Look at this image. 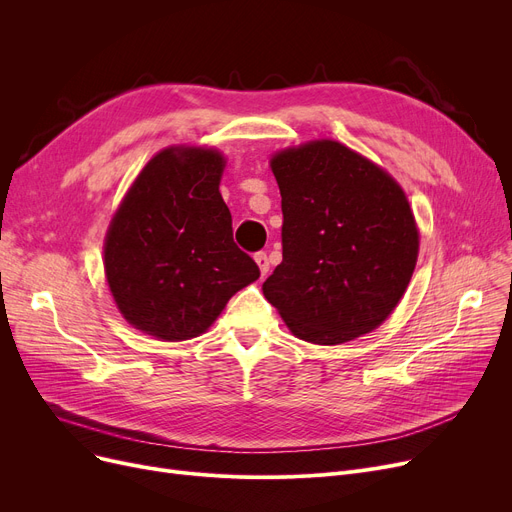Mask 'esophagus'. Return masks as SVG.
Instances as JSON below:
<instances>
[{
	"label": "esophagus",
	"instance_id": "esophagus-1",
	"mask_svg": "<svg viewBox=\"0 0 512 512\" xmlns=\"http://www.w3.org/2000/svg\"><path fill=\"white\" fill-rule=\"evenodd\" d=\"M255 263L259 265V272H261V276H265L267 272H270V259H267V253H265V251L255 253Z\"/></svg>",
	"mask_w": 512,
	"mask_h": 512
}]
</instances>
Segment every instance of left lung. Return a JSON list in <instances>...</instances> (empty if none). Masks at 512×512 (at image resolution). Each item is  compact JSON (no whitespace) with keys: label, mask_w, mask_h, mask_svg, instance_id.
<instances>
[{"label":"left lung","mask_w":512,"mask_h":512,"mask_svg":"<svg viewBox=\"0 0 512 512\" xmlns=\"http://www.w3.org/2000/svg\"><path fill=\"white\" fill-rule=\"evenodd\" d=\"M282 195V263L263 294L290 332L342 344L384 324L405 294L419 232L400 184L338 141L272 157Z\"/></svg>","instance_id":"8db88e82"}]
</instances>
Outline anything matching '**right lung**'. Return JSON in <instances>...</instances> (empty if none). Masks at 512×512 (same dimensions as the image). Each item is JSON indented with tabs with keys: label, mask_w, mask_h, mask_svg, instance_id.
I'll return each mask as SVG.
<instances>
[{
	"label": "right lung",
	"mask_w": 512,
	"mask_h": 512,
	"mask_svg": "<svg viewBox=\"0 0 512 512\" xmlns=\"http://www.w3.org/2000/svg\"><path fill=\"white\" fill-rule=\"evenodd\" d=\"M224 166L213 149L159 151L107 228L103 267L112 297L128 324L149 336L178 342L203 334L259 278L232 238L220 195Z\"/></svg>",
	"instance_id": "1"
}]
</instances>
